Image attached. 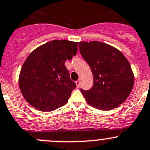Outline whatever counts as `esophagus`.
Wrapping results in <instances>:
<instances>
[{
	"label": "esophagus",
	"instance_id": "1",
	"mask_svg": "<svg viewBox=\"0 0 150 150\" xmlns=\"http://www.w3.org/2000/svg\"><path fill=\"white\" fill-rule=\"evenodd\" d=\"M75 83H76L77 87L79 88V87H80V80H78L76 82H75Z\"/></svg>",
	"mask_w": 150,
	"mask_h": 150
}]
</instances>
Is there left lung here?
<instances>
[{
  "label": "left lung",
  "mask_w": 150,
  "mask_h": 150,
  "mask_svg": "<svg viewBox=\"0 0 150 150\" xmlns=\"http://www.w3.org/2000/svg\"><path fill=\"white\" fill-rule=\"evenodd\" d=\"M81 55L93 75L90 90H80L87 103L101 110L117 108L128 98L134 85L130 64L112 46L99 41L79 42Z\"/></svg>",
  "instance_id": "8db88e82"
}]
</instances>
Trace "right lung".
Here are the masks:
<instances>
[{"mask_svg":"<svg viewBox=\"0 0 150 150\" xmlns=\"http://www.w3.org/2000/svg\"><path fill=\"white\" fill-rule=\"evenodd\" d=\"M78 42L52 40L33 51L23 65L19 86L35 109L50 112L65 105L76 84L65 65L78 51Z\"/></svg>","mask_w":150,"mask_h":150,"instance_id":"1","label":"right lung"}]
</instances>
